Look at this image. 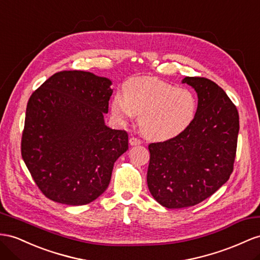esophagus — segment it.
I'll list each match as a JSON object with an SVG mask.
<instances>
[{"instance_id": "obj_1", "label": "esophagus", "mask_w": 260, "mask_h": 260, "mask_svg": "<svg viewBox=\"0 0 260 260\" xmlns=\"http://www.w3.org/2000/svg\"><path fill=\"white\" fill-rule=\"evenodd\" d=\"M142 141L141 139H138L136 137H131L129 138V145L131 146H137V145H141Z\"/></svg>"}]
</instances>
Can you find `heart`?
Here are the masks:
<instances>
[{
  "label": "heart",
  "instance_id": "b5f03b06",
  "mask_svg": "<svg viewBox=\"0 0 260 260\" xmlns=\"http://www.w3.org/2000/svg\"><path fill=\"white\" fill-rule=\"evenodd\" d=\"M122 93L123 96L111 101L113 115L122 121L139 115V129L150 141L166 142L180 136L196 118L193 93L158 78H132L123 84Z\"/></svg>",
  "mask_w": 260,
  "mask_h": 260
}]
</instances>
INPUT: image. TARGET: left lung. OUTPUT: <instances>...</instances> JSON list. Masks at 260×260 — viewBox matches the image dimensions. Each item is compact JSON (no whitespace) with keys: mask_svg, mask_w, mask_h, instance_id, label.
Masks as SVG:
<instances>
[{"mask_svg":"<svg viewBox=\"0 0 260 260\" xmlns=\"http://www.w3.org/2000/svg\"><path fill=\"white\" fill-rule=\"evenodd\" d=\"M182 83L198 94L194 121L180 136L148 146V189L167 209L193 206L229 180L239 132L237 109L222 88L199 77Z\"/></svg>","mask_w":260,"mask_h":260,"instance_id":"8db88e82","label":"left lung"}]
</instances>
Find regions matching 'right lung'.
<instances>
[{"label":"right lung","mask_w":260,"mask_h":260,"mask_svg":"<svg viewBox=\"0 0 260 260\" xmlns=\"http://www.w3.org/2000/svg\"><path fill=\"white\" fill-rule=\"evenodd\" d=\"M112 81L86 71L55 73L30 95L22 157L52 201L84 205L108 189L117 158L128 149L125 131L105 125Z\"/></svg>","instance_id":"add662e5"}]
</instances>
